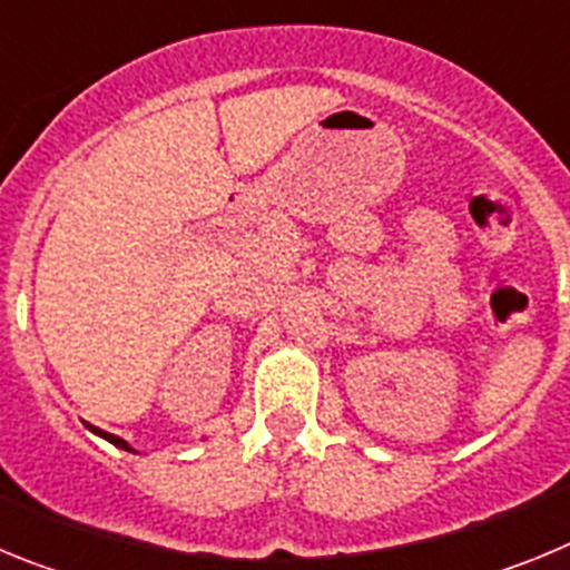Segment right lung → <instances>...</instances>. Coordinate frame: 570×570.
Segmentation results:
<instances>
[{
    "label": "right lung",
    "instance_id": "obj_1",
    "mask_svg": "<svg viewBox=\"0 0 570 570\" xmlns=\"http://www.w3.org/2000/svg\"><path fill=\"white\" fill-rule=\"evenodd\" d=\"M94 431H97V434H99V436H105V440H108V442H114V445H116V448H125V451H134V448H130V445H128V442H125V440H119V436L108 434V431H99V428H94Z\"/></svg>",
    "mask_w": 570,
    "mask_h": 570
}]
</instances>
